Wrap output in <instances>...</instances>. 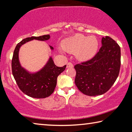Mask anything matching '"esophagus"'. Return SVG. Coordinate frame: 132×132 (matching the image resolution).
<instances>
[{
	"instance_id": "1",
	"label": "esophagus",
	"mask_w": 132,
	"mask_h": 132,
	"mask_svg": "<svg viewBox=\"0 0 132 132\" xmlns=\"http://www.w3.org/2000/svg\"><path fill=\"white\" fill-rule=\"evenodd\" d=\"M67 68H73V64L71 63V62H69L67 63L66 65Z\"/></svg>"
}]
</instances>
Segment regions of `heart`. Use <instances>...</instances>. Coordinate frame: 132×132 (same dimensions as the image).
Here are the masks:
<instances>
[{
  "label": "heart",
  "mask_w": 132,
  "mask_h": 132,
  "mask_svg": "<svg viewBox=\"0 0 132 132\" xmlns=\"http://www.w3.org/2000/svg\"><path fill=\"white\" fill-rule=\"evenodd\" d=\"M62 46L66 52L75 53L78 60L86 61L91 59L97 53L98 41L95 37H87L81 34H76L64 39Z\"/></svg>",
  "instance_id": "1"
}]
</instances>
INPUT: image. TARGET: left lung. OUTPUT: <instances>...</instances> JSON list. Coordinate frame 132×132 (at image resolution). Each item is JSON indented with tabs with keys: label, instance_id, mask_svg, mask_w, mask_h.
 <instances>
[{
	"label": "left lung",
	"instance_id": "obj_1",
	"mask_svg": "<svg viewBox=\"0 0 132 132\" xmlns=\"http://www.w3.org/2000/svg\"><path fill=\"white\" fill-rule=\"evenodd\" d=\"M99 52L89 61L75 66V84L88 96L108 91L118 77L120 67V48L111 37H102Z\"/></svg>",
	"mask_w": 132,
	"mask_h": 132
}]
</instances>
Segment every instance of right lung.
<instances>
[{
    "instance_id": "1",
    "label": "right lung",
    "mask_w": 132,
    "mask_h": 132,
    "mask_svg": "<svg viewBox=\"0 0 132 132\" xmlns=\"http://www.w3.org/2000/svg\"><path fill=\"white\" fill-rule=\"evenodd\" d=\"M50 38V35L27 38L17 45L14 51L12 61L13 75L19 88L29 97L44 98L51 95L56 86L57 76L65 70L66 65L63 67L56 66L51 56L45 65L37 72H30L21 66L19 53L23 45L34 39L45 41ZM50 47L51 50H53L52 46H50Z\"/></svg>"
}]
</instances>
